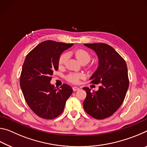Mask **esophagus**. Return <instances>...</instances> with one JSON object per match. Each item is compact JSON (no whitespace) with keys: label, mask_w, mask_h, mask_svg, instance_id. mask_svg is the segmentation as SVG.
I'll return each mask as SVG.
<instances>
[{"label":"esophagus","mask_w":147,"mask_h":147,"mask_svg":"<svg viewBox=\"0 0 147 147\" xmlns=\"http://www.w3.org/2000/svg\"><path fill=\"white\" fill-rule=\"evenodd\" d=\"M79 89H80V88H78V87H76V86H74V87H73V90L74 91H78V90H79Z\"/></svg>","instance_id":"1"}]
</instances>
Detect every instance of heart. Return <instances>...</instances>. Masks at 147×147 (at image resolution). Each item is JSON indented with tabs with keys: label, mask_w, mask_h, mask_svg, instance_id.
Segmentation results:
<instances>
[{
	"label": "heart",
	"mask_w": 147,
	"mask_h": 147,
	"mask_svg": "<svg viewBox=\"0 0 147 147\" xmlns=\"http://www.w3.org/2000/svg\"><path fill=\"white\" fill-rule=\"evenodd\" d=\"M74 54L76 59L80 62H88L91 60V54L88 51H87L86 50H84L82 49H77L74 52ZM68 58V55L67 53H63L61 54V56H59L58 63L59 66H62L63 65L65 64ZM84 77V75L80 73H70L66 77V79L69 82H70L71 83L73 84H78L80 80L82 78Z\"/></svg>",
	"instance_id": "obj_1"
}]
</instances>
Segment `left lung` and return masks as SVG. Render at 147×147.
I'll list each match as a JSON object with an SVG mask.
<instances>
[{
  "mask_svg": "<svg viewBox=\"0 0 147 147\" xmlns=\"http://www.w3.org/2000/svg\"><path fill=\"white\" fill-rule=\"evenodd\" d=\"M95 52L98 67L91 76L92 84L100 86L96 91L84 88L86 97L83 102L84 110L96 119L108 118L123 104L129 86L127 65L124 59L113 47L106 43H86Z\"/></svg>",
  "mask_w": 147,
  "mask_h": 147,
  "instance_id": "8db88e82",
  "label": "left lung"
}]
</instances>
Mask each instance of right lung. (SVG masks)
Returning a JSON list of instances; mask_svg holds the SVG:
<instances>
[{
  "instance_id": "add662e5",
  "label": "right lung",
  "mask_w": 147,
  "mask_h": 147,
  "mask_svg": "<svg viewBox=\"0 0 147 147\" xmlns=\"http://www.w3.org/2000/svg\"><path fill=\"white\" fill-rule=\"evenodd\" d=\"M73 45L45 41L27 54L20 76V86L27 104L39 117L53 119L59 116L73 93V89L67 84H63L56 89L51 84L53 72L58 69L60 54Z\"/></svg>"
}]
</instances>
